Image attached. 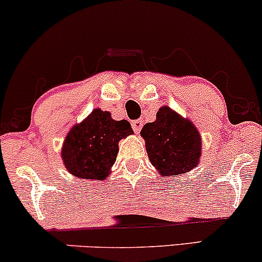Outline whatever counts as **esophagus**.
<instances>
[{
	"label": "esophagus",
	"instance_id": "34e87169",
	"mask_svg": "<svg viewBox=\"0 0 262 262\" xmlns=\"http://www.w3.org/2000/svg\"><path fill=\"white\" fill-rule=\"evenodd\" d=\"M142 126H143V121H142V120L132 121V128H134V131L136 132V134H140Z\"/></svg>",
	"mask_w": 262,
	"mask_h": 262
}]
</instances>
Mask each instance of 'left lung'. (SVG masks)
I'll return each instance as SVG.
<instances>
[{"label":"left lung","instance_id":"8db88e82","mask_svg":"<svg viewBox=\"0 0 262 262\" xmlns=\"http://www.w3.org/2000/svg\"><path fill=\"white\" fill-rule=\"evenodd\" d=\"M141 136L151 165L163 177H176L199 165L202 136L198 128L170 106H160L156 121L143 126Z\"/></svg>","mask_w":262,"mask_h":262}]
</instances>
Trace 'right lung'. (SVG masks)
<instances>
[{
    "mask_svg": "<svg viewBox=\"0 0 262 262\" xmlns=\"http://www.w3.org/2000/svg\"><path fill=\"white\" fill-rule=\"evenodd\" d=\"M134 135L127 120H114L109 112L96 108L74 125L63 142V165L83 181H104L111 175L119 151V142Z\"/></svg>",
    "mask_w": 262,
    "mask_h": 262,
    "instance_id": "1",
    "label": "right lung"
}]
</instances>
